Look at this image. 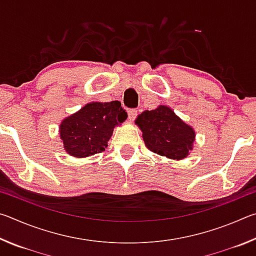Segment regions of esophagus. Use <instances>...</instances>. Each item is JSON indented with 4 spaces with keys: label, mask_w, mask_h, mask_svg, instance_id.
I'll return each instance as SVG.
<instances>
[{
    "label": "esophagus",
    "mask_w": 256,
    "mask_h": 256,
    "mask_svg": "<svg viewBox=\"0 0 256 256\" xmlns=\"http://www.w3.org/2000/svg\"><path fill=\"white\" fill-rule=\"evenodd\" d=\"M136 115H138V112L136 110H131L128 112V120L130 122H133L134 120H136Z\"/></svg>",
    "instance_id": "obj_1"
}]
</instances>
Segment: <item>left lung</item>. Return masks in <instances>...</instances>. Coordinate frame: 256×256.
<instances>
[{
    "instance_id": "obj_1",
    "label": "left lung",
    "mask_w": 256,
    "mask_h": 256,
    "mask_svg": "<svg viewBox=\"0 0 256 256\" xmlns=\"http://www.w3.org/2000/svg\"><path fill=\"white\" fill-rule=\"evenodd\" d=\"M136 124L142 131L146 148L159 156L182 160L193 149L196 131L170 107L159 105L152 110H144L138 116Z\"/></svg>"
}]
</instances>
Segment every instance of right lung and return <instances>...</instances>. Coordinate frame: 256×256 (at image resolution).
Wrapping results in <instances>:
<instances>
[{
  "instance_id": "1",
  "label": "right lung",
  "mask_w": 256,
  "mask_h": 256,
  "mask_svg": "<svg viewBox=\"0 0 256 256\" xmlns=\"http://www.w3.org/2000/svg\"><path fill=\"white\" fill-rule=\"evenodd\" d=\"M128 118L120 102H88L60 124V138L68 154L86 158L108 146L115 126Z\"/></svg>"
}]
</instances>
